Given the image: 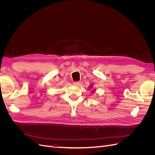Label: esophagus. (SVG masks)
Returning <instances> with one entry per match:
<instances>
[{
	"instance_id": "esophagus-1",
	"label": "esophagus",
	"mask_w": 155,
	"mask_h": 155,
	"mask_svg": "<svg viewBox=\"0 0 155 155\" xmlns=\"http://www.w3.org/2000/svg\"><path fill=\"white\" fill-rule=\"evenodd\" d=\"M73 84L74 85H76V86H78V85H79V84H80V83H79V81H74V83H73Z\"/></svg>"
}]
</instances>
